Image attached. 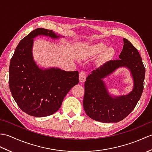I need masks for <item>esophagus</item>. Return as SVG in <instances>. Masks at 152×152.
<instances>
[{
  "mask_svg": "<svg viewBox=\"0 0 152 152\" xmlns=\"http://www.w3.org/2000/svg\"><path fill=\"white\" fill-rule=\"evenodd\" d=\"M86 77H87V74L85 72H81L79 74V80L80 82H84L86 80Z\"/></svg>",
  "mask_w": 152,
  "mask_h": 152,
  "instance_id": "obj_1",
  "label": "esophagus"
}]
</instances>
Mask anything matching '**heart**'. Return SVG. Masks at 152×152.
I'll list each match as a JSON object with an SVG mask.
<instances>
[{
  "instance_id": "heart-1",
  "label": "heart",
  "mask_w": 152,
  "mask_h": 152,
  "mask_svg": "<svg viewBox=\"0 0 152 152\" xmlns=\"http://www.w3.org/2000/svg\"><path fill=\"white\" fill-rule=\"evenodd\" d=\"M102 53H103L101 55V59L102 61H106L114 57L115 51L113 47L107 48V46L105 44L102 42L91 45L84 50V53L87 56L89 57L96 56Z\"/></svg>"
}]
</instances>
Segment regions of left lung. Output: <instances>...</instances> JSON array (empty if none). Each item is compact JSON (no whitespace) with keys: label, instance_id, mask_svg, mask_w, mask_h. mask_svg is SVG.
Segmentation results:
<instances>
[{"label":"left lung","instance_id":"8db88e82","mask_svg":"<svg viewBox=\"0 0 152 152\" xmlns=\"http://www.w3.org/2000/svg\"><path fill=\"white\" fill-rule=\"evenodd\" d=\"M119 60L109 61L92 71L85 82L83 108L90 118L103 123L121 121L133 110L144 89L145 67L137 49L126 38ZM130 70L134 87L129 94L113 98L102 80L119 67Z\"/></svg>","mask_w":152,"mask_h":152}]
</instances>
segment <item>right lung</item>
<instances>
[{
  "label": "right lung",
  "instance_id": "right-lung-1",
  "mask_svg": "<svg viewBox=\"0 0 152 152\" xmlns=\"http://www.w3.org/2000/svg\"><path fill=\"white\" fill-rule=\"evenodd\" d=\"M45 35L59 38L52 31L38 28L19 42L10 60L9 87L22 111L34 117H45L61 108L64 96L79 82L78 71L60 69H41L33 60V38Z\"/></svg>",
  "mask_w": 152,
  "mask_h": 152
}]
</instances>
